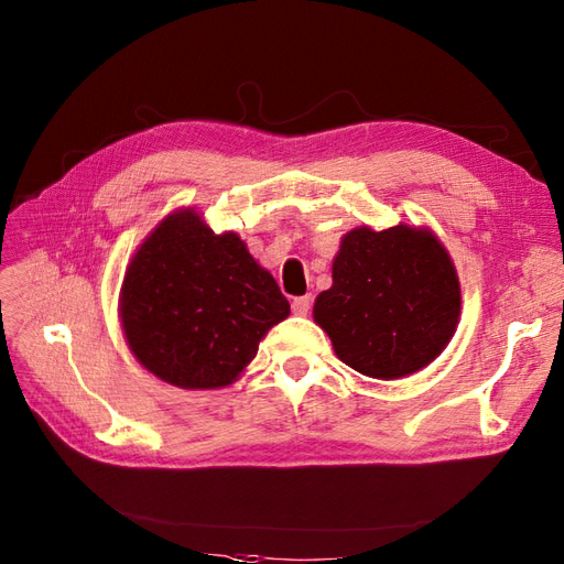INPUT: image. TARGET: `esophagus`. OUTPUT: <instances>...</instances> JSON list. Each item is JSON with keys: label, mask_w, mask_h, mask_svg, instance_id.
Returning <instances> with one entry per match:
<instances>
[{"label": "esophagus", "mask_w": 564, "mask_h": 564, "mask_svg": "<svg viewBox=\"0 0 564 564\" xmlns=\"http://www.w3.org/2000/svg\"><path fill=\"white\" fill-rule=\"evenodd\" d=\"M311 305H313L311 296H296L292 301V311H294V315H308L311 313Z\"/></svg>", "instance_id": "esophagus-1"}]
</instances>
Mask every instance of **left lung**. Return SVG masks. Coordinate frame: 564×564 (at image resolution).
<instances>
[{"mask_svg":"<svg viewBox=\"0 0 564 564\" xmlns=\"http://www.w3.org/2000/svg\"><path fill=\"white\" fill-rule=\"evenodd\" d=\"M460 317V284L447 247L425 226L352 228L340 237L332 286L313 305L336 357L371 379L429 367Z\"/></svg>","mask_w":564,"mask_h":564,"instance_id":"obj_1","label":"left lung"}]
</instances>
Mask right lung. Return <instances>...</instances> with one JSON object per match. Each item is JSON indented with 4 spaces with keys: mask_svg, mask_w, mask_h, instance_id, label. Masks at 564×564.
<instances>
[{
    "mask_svg": "<svg viewBox=\"0 0 564 564\" xmlns=\"http://www.w3.org/2000/svg\"><path fill=\"white\" fill-rule=\"evenodd\" d=\"M119 324L150 373L185 390L235 383L289 301L242 237L214 232L195 207L162 218L119 289Z\"/></svg>",
    "mask_w": 564,
    "mask_h": 564,
    "instance_id": "obj_1",
    "label": "right lung"
}]
</instances>
